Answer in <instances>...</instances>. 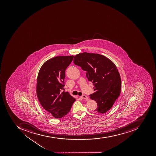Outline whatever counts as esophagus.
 <instances>
[{
	"mask_svg": "<svg viewBox=\"0 0 156 156\" xmlns=\"http://www.w3.org/2000/svg\"><path fill=\"white\" fill-rule=\"evenodd\" d=\"M81 98H82V99H88V97L87 96H86V95H82V96H81Z\"/></svg>",
	"mask_w": 156,
	"mask_h": 156,
	"instance_id": "34e87169",
	"label": "esophagus"
}]
</instances>
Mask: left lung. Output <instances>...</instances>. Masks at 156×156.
<instances>
[{
    "label": "left lung",
    "mask_w": 156,
    "mask_h": 156,
    "mask_svg": "<svg viewBox=\"0 0 156 156\" xmlns=\"http://www.w3.org/2000/svg\"><path fill=\"white\" fill-rule=\"evenodd\" d=\"M73 62L86 71V77L94 86L95 92L90 98L97 103L94 111L106 113L120 94L121 80L116 65L103 55L87 52L76 55Z\"/></svg>",
    "instance_id": "1"
}]
</instances>
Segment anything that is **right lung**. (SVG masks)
<instances>
[{
	"label": "right lung",
	"mask_w": 156,
	"mask_h": 156,
	"mask_svg": "<svg viewBox=\"0 0 156 156\" xmlns=\"http://www.w3.org/2000/svg\"><path fill=\"white\" fill-rule=\"evenodd\" d=\"M73 56L52 58L41 66L37 79V96L44 111L56 118L65 116L76 99L68 92H61L64 86L65 71Z\"/></svg>",
	"instance_id": "add662e5"
}]
</instances>
